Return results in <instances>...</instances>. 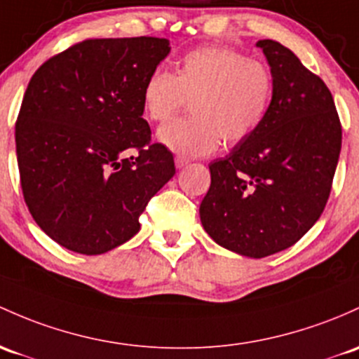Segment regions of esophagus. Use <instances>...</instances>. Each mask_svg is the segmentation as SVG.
I'll return each instance as SVG.
<instances>
[{"instance_id": "1", "label": "esophagus", "mask_w": 359, "mask_h": 359, "mask_svg": "<svg viewBox=\"0 0 359 359\" xmlns=\"http://www.w3.org/2000/svg\"><path fill=\"white\" fill-rule=\"evenodd\" d=\"M175 164H176V168L181 169V168H184V165H188V164H190V161H188L187 157L176 156V159H175Z\"/></svg>"}]
</instances>
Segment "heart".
Returning <instances> with one entry per match:
<instances>
[{
  "instance_id": "1",
  "label": "heart",
  "mask_w": 359,
  "mask_h": 359,
  "mask_svg": "<svg viewBox=\"0 0 359 359\" xmlns=\"http://www.w3.org/2000/svg\"><path fill=\"white\" fill-rule=\"evenodd\" d=\"M265 61L226 46H202L180 60L176 73L156 68L142 87L150 121H168L190 101L188 118L161 126L157 140L183 157L209 156L224 140L238 145L264 125L273 101Z\"/></svg>"
}]
</instances>
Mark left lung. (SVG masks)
<instances>
[{
  "label": "left lung",
  "instance_id": "left-lung-1",
  "mask_svg": "<svg viewBox=\"0 0 359 359\" xmlns=\"http://www.w3.org/2000/svg\"><path fill=\"white\" fill-rule=\"evenodd\" d=\"M273 73L264 125L210 163L200 203L203 229L217 245L262 258L302 240L332 190L342 128L329 87L280 42H257Z\"/></svg>",
  "mask_w": 359,
  "mask_h": 359
}]
</instances>
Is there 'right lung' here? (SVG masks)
<instances>
[{
  "instance_id": "1",
  "label": "right lung",
  "mask_w": 359,
  "mask_h": 359,
  "mask_svg": "<svg viewBox=\"0 0 359 359\" xmlns=\"http://www.w3.org/2000/svg\"><path fill=\"white\" fill-rule=\"evenodd\" d=\"M169 51L159 37L86 39L30 79L15 125L20 184L57 245L82 255L123 245L175 176V157L142 118V87Z\"/></svg>"
}]
</instances>
